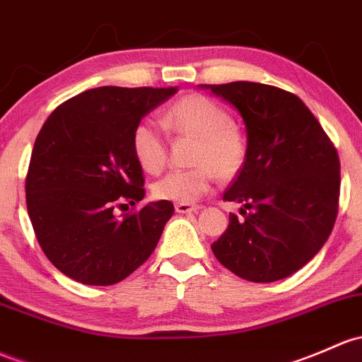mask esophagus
<instances>
[{"mask_svg":"<svg viewBox=\"0 0 362 362\" xmlns=\"http://www.w3.org/2000/svg\"><path fill=\"white\" fill-rule=\"evenodd\" d=\"M199 210V206H196V204H191V203H177L175 204V211L177 213H192V211H197Z\"/></svg>","mask_w":362,"mask_h":362,"instance_id":"34e87169","label":"esophagus"}]
</instances>
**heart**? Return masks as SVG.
I'll return each instance as SVG.
<instances>
[{
  "label": "heart",
  "mask_w": 362,
  "mask_h": 362,
  "mask_svg": "<svg viewBox=\"0 0 362 362\" xmlns=\"http://www.w3.org/2000/svg\"><path fill=\"white\" fill-rule=\"evenodd\" d=\"M163 124L171 133L197 140L189 170H175L152 185L158 199L196 203L211 189L215 177L229 182L246 166L250 142L245 128L232 119L223 105L203 93H189L165 111ZM132 147L139 165L159 173L168 158L165 133L152 121H140L132 133Z\"/></svg>",
  "instance_id": "obj_1"
}]
</instances>
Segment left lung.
Here are the masks:
<instances>
[{
    "label": "left lung",
    "instance_id": "1",
    "mask_svg": "<svg viewBox=\"0 0 362 362\" xmlns=\"http://www.w3.org/2000/svg\"><path fill=\"white\" fill-rule=\"evenodd\" d=\"M230 102L246 124V166L223 192L243 203L211 245L216 260L253 283L284 279L332 234L340 197V159L310 109L295 93L251 81L204 85Z\"/></svg>",
    "mask_w": 362,
    "mask_h": 362
}]
</instances>
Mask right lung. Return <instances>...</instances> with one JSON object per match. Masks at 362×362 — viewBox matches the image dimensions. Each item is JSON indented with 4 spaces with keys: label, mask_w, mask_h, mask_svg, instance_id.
I'll return each instance as SVG.
<instances>
[{
    "label": "right lung",
    "mask_w": 362,
    "mask_h": 362,
    "mask_svg": "<svg viewBox=\"0 0 362 362\" xmlns=\"http://www.w3.org/2000/svg\"><path fill=\"white\" fill-rule=\"evenodd\" d=\"M177 88L100 86L69 98L36 136L25 203L48 260L71 279L109 286L140 267L173 215L170 201L117 216L146 196L133 128Z\"/></svg>",
    "instance_id": "add662e5"
}]
</instances>
